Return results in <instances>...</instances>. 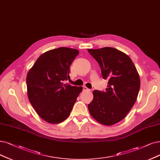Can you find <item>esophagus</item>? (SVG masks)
I'll list each match as a JSON object with an SVG mask.
<instances>
[{
    "label": "esophagus",
    "instance_id": "34e87169",
    "mask_svg": "<svg viewBox=\"0 0 160 160\" xmlns=\"http://www.w3.org/2000/svg\"><path fill=\"white\" fill-rule=\"evenodd\" d=\"M86 90H89L88 88H86V86H83V91H86Z\"/></svg>",
    "mask_w": 160,
    "mask_h": 160
}]
</instances>
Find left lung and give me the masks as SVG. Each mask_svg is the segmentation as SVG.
<instances>
[{
	"label": "left lung",
	"mask_w": 160,
	"mask_h": 160,
	"mask_svg": "<svg viewBox=\"0 0 160 160\" xmlns=\"http://www.w3.org/2000/svg\"><path fill=\"white\" fill-rule=\"evenodd\" d=\"M108 79L105 92L94 90L88 109L93 119L111 126L125 118L137 101L140 79L134 64L127 55L113 47L88 49Z\"/></svg>",
	"instance_id": "1"
}]
</instances>
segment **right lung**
Instances as JSON below:
<instances>
[{
  "instance_id": "1",
  "label": "right lung",
  "mask_w": 160,
  "mask_h": 160,
  "mask_svg": "<svg viewBox=\"0 0 160 160\" xmlns=\"http://www.w3.org/2000/svg\"><path fill=\"white\" fill-rule=\"evenodd\" d=\"M77 49L59 47L43 53L26 77L29 101L38 115L47 122L67 119L82 86L64 84L70 78V66L78 55Z\"/></svg>"
}]
</instances>
